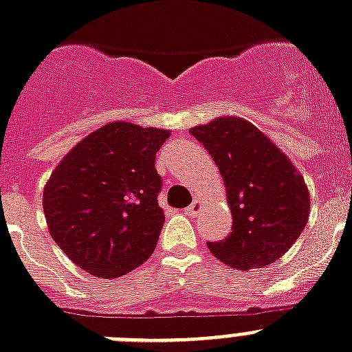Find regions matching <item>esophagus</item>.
<instances>
[{
  "label": "esophagus",
  "mask_w": 352,
  "mask_h": 352,
  "mask_svg": "<svg viewBox=\"0 0 352 352\" xmlns=\"http://www.w3.org/2000/svg\"><path fill=\"white\" fill-rule=\"evenodd\" d=\"M201 210H202V202L193 201L190 206H188V208H186V213H188L190 217H197L199 213H201Z\"/></svg>",
  "instance_id": "1"
}]
</instances>
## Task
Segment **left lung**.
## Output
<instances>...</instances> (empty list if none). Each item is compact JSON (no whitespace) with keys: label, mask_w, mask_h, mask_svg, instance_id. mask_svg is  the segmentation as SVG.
I'll use <instances>...</instances> for the list:
<instances>
[{"label":"left lung","mask_w":352,"mask_h":352,"mask_svg":"<svg viewBox=\"0 0 352 352\" xmlns=\"http://www.w3.org/2000/svg\"><path fill=\"white\" fill-rule=\"evenodd\" d=\"M219 166L233 228L208 242L213 256L241 271L273 264L296 242L309 219V190L289 157L242 117H217L190 128Z\"/></svg>","instance_id":"1"}]
</instances>
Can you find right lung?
I'll return each instance as SVG.
<instances>
[{"label":"right lung","mask_w":352,"mask_h":352,"mask_svg":"<svg viewBox=\"0 0 352 352\" xmlns=\"http://www.w3.org/2000/svg\"><path fill=\"white\" fill-rule=\"evenodd\" d=\"M168 137L170 130L108 122L52 171L43 211L54 242L77 267L117 278L150 258L164 224L155 153Z\"/></svg>","instance_id":"add662e5"}]
</instances>
